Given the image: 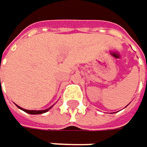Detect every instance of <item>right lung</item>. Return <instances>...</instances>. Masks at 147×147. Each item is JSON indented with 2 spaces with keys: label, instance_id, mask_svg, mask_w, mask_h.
<instances>
[{
  "label": "right lung",
  "instance_id": "1",
  "mask_svg": "<svg viewBox=\"0 0 147 147\" xmlns=\"http://www.w3.org/2000/svg\"><path fill=\"white\" fill-rule=\"evenodd\" d=\"M17 105V104H16ZM18 106V108H19L20 109H22V111H24V112H26V113H30V114H41V113H46L48 112L54 105H52L51 107H49V109H45V110H28V109H22V108H21L20 106H18V105H17Z\"/></svg>",
  "mask_w": 147,
  "mask_h": 147
}]
</instances>
